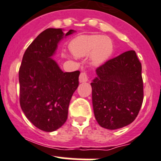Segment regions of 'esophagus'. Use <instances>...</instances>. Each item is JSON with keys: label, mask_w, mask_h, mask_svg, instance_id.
Masks as SVG:
<instances>
[{"label": "esophagus", "mask_w": 161, "mask_h": 161, "mask_svg": "<svg viewBox=\"0 0 161 161\" xmlns=\"http://www.w3.org/2000/svg\"><path fill=\"white\" fill-rule=\"evenodd\" d=\"M89 79V76L86 72H82L79 75V82H86Z\"/></svg>", "instance_id": "esophagus-1"}]
</instances>
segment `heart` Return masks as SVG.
<instances>
[{
	"label": "heart",
	"instance_id": "heart-1",
	"mask_svg": "<svg viewBox=\"0 0 161 161\" xmlns=\"http://www.w3.org/2000/svg\"><path fill=\"white\" fill-rule=\"evenodd\" d=\"M69 47L75 57L82 58L90 54L92 64H100L111 57L114 50V44L108 36H80L71 40Z\"/></svg>",
	"mask_w": 161,
	"mask_h": 161
}]
</instances>
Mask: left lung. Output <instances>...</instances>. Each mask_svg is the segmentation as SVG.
I'll use <instances>...</instances> for the list:
<instances>
[{
    "mask_svg": "<svg viewBox=\"0 0 161 161\" xmlns=\"http://www.w3.org/2000/svg\"><path fill=\"white\" fill-rule=\"evenodd\" d=\"M96 74L91 86L98 124L111 130L131 124L143 100L142 64L135 50L108 61L96 69Z\"/></svg>",
    "mask_w": 161,
    "mask_h": 161,
    "instance_id": "1",
    "label": "left lung"
}]
</instances>
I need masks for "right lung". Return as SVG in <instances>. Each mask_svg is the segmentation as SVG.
<instances>
[{
	"label": "right lung",
	"mask_w": 161,
	"mask_h": 161,
	"mask_svg": "<svg viewBox=\"0 0 161 161\" xmlns=\"http://www.w3.org/2000/svg\"><path fill=\"white\" fill-rule=\"evenodd\" d=\"M66 34L61 29H47L28 47L19 72L20 106L39 129L53 131L68 118L71 97L79 86V71L64 72L52 56Z\"/></svg>",
	"instance_id": "1"
}]
</instances>
